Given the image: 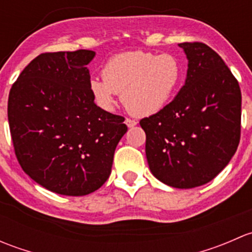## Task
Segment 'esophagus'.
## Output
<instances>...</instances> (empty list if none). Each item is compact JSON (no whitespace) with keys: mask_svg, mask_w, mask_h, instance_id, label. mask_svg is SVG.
Segmentation results:
<instances>
[{"mask_svg":"<svg viewBox=\"0 0 252 252\" xmlns=\"http://www.w3.org/2000/svg\"><path fill=\"white\" fill-rule=\"evenodd\" d=\"M136 123H138V122H136L135 119H130V118H126V124L129 126V128H131V126H136Z\"/></svg>","mask_w":252,"mask_h":252,"instance_id":"1","label":"esophagus"}]
</instances>
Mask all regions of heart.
<instances>
[{"mask_svg":"<svg viewBox=\"0 0 252 252\" xmlns=\"http://www.w3.org/2000/svg\"><path fill=\"white\" fill-rule=\"evenodd\" d=\"M184 75L182 62L174 55L130 51L111 57L102 67V78L90 80L96 105L111 111L116 95L135 116H151L166 107L179 89Z\"/></svg>","mask_w":252,"mask_h":252,"instance_id":"b5f03b06","label":"heart"}]
</instances>
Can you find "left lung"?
<instances>
[{"instance_id": "left-lung-1", "label": "left lung", "mask_w": 252, "mask_h": 252, "mask_svg": "<svg viewBox=\"0 0 252 252\" xmlns=\"http://www.w3.org/2000/svg\"><path fill=\"white\" fill-rule=\"evenodd\" d=\"M184 86L172 102L140 121L152 174L169 187L190 189L211 182L234 156L240 141L241 91L217 52L183 42Z\"/></svg>"}]
</instances>
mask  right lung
Masks as SVG:
<instances>
[{"label": "right lung", "instance_id": "add662e5", "mask_svg": "<svg viewBox=\"0 0 252 252\" xmlns=\"http://www.w3.org/2000/svg\"><path fill=\"white\" fill-rule=\"evenodd\" d=\"M95 52H45L8 96V122L23 171L47 190L83 196L105 184L126 133L124 117L98 107L86 65Z\"/></svg>", "mask_w": 252, "mask_h": 252}]
</instances>
